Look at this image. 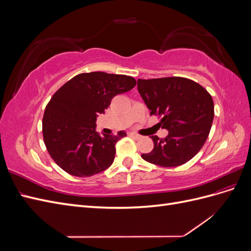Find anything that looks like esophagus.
I'll use <instances>...</instances> for the list:
<instances>
[{"mask_svg": "<svg viewBox=\"0 0 251 251\" xmlns=\"http://www.w3.org/2000/svg\"><path fill=\"white\" fill-rule=\"evenodd\" d=\"M128 135H130V137H132L134 139H139L141 137L139 134H136V133H130Z\"/></svg>", "mask_w": 251, "mask_h": 251, "instance_id": "obj_1", "label": "esophagus"}]
</instances>
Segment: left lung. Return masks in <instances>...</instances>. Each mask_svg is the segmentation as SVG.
<instances>
[{
  "label": "left lung",
  "mask_w": 251,
  "mask_h": 251,
  "mask_svg": "<svg viewBox=\"0 0 251 251\" xmlns=\"http://www.w3.org/2000/svg\"><path fill=\"white\" fill-rule=\"evenodd\" d=\"M138 92L151 111L169 131L165 138L151 136L154 149L144 160L163 168L186 163L204 146L215 110L211 95L198 82L184 77L138 79Z\"/></svg>",
  "instance_id": "obj_1"
}]
</instances>
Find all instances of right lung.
<instances>
[{"label":"right lung","mask_w":251,"mask_h":251,"mask_svg":"<svg viewBox=\"0 0 251 251\" xmlns=\"http://www.w3.org/2000/svg\"><path fill=\"white\" fill-rule=\"evenodd\" d=\"M136 86L132 76L104 72L81 73L60 87L45 109L43 137L48 153L60 169L75 177H90L107 170L115 158V144L125 136H100L96 117L112 98Z\"/></svg>","instance_id":"right-lung-1"}]
</instances>
